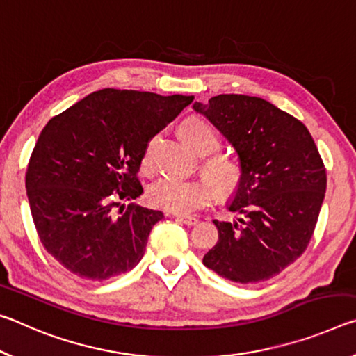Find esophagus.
Instances as JSON below:
<instances>
[{"instance_id": "34e87169", "label": "esophagus", "mask_w": 356, "mask_h": 356, "mask_svg": "<svg viewBox=\"0 0 356 356\" xmlns=\"http://www.w3.org/2000/svg\"><path fill=\"white\" fill-rule=\"evenodd\" d=\"M175 219L179 220V222H183L186 225H195L199 222V219L194 218V216H181V214H175Z\"/></svg>"}]
</instances>
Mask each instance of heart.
I'll use <instances>...</instances> for the list:
<instances>
[{"instance_id":"heart-1","label":"heart","mask_w":356,"mask_h":356,"mask_svg":"<svg viewBox=\"0 0 356 356\" xmlns=\"http://www.w3.org/2000/svg\"><path fill=\"white\" fill-rule=\"evenodd\" d=\"M179 136L192 149L200 154L211 153L219 145L216 131L205 120L197 118V116H191L183 121L179 126ZM202 168L220 192L235 189L241 177L240 165L222 154L208 156L203 161ZM213 197V186L203 178L186 179L178 177H161L148 188V200L151 205L178 214H188L200 209L208 205Z\"/></svg>"}]
</instances>
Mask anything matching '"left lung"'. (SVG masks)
<instances>
[{
    "label": "left lung",
    "mask_w": 356,
    "mask_h": 356,
    "mask_svg": "<svg viewBox=\"0 0 356 356\" xmlns=\"http://www.w3.org/2000/svg\"><path fill=\"white\" fill-rule=\"evenodd\" d=\"M194 110L229 140L241 177L229 203L238 222L214 220L219 240L203 265L240 284L275 277L305 252L326 191V170L307 127L261 97L219 95Z\"/></svg>",
    "instance_id": "left-lung-1"
}]
</instances>
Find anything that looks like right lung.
<instances>
[{"label": "right lung", "instance_id": "obj_1", "mask_svg": "<svg viewBox=\"0 0 356 356\" xmlns=\"http://www.w3.org/2000/svg\"><path fill=\"white\" fill-rule=\"evenodd\" d=\"M192 101L104 88L45 124L28 164L26 195L40 243L72 275L102 282L142 260L164 214L121 200L142 195L137 173L148 142Z\"/></svg>", "mask_w": 356, "mask_h": 356}]
</instances>
